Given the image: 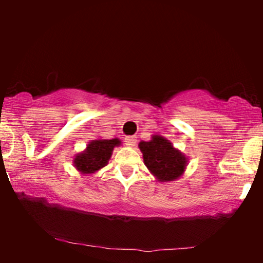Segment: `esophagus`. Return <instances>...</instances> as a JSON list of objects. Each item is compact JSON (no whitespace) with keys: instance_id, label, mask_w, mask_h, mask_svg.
<instances>
[{"instance_id":"obj_1","label":"esophagus","mask_w":263,"mask_h":263,"mask_svg":"<svg viewBox=\"0 0 263 263\" xmlns=\"http://www.w3.org/2000/svg\"><path fill=\"white\" fill-rule=\"evenodd\" d=\"M124 142L125 145L129 147H134L136 145V138L135 136H127V138L124 139Z\"/></svg>"}]
</instances>
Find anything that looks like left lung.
<instances>
[{
	"instance_id": "obj_1",
	"label": "left lung",
	"mask_w": 263,
	"mask_h": 263,
	"mask_svg": "<svg viewBox=\"0 0 263 263\" xmlns=\"http://www.w3.org/2000/svg\"><path fill=\"white\" fill-rule=\"evenodd\" d=\"M143 163L158 182H171L184 175L188 157L161 135H152L149 141H140Z\"/></svg>"
}]
</instances>
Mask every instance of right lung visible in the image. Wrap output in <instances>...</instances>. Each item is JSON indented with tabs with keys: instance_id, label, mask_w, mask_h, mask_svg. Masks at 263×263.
I'll list each match as a JSON object with an SVG mask.
<instances>
[{
	"instance_id": "1",
	"label": "right lung",
	"mask_w": 263,
	"mask_h": 263,
	"mask_svg": "<svg viewBox=\"0 0 263 263\" xmlns=\"http://www.w3.org/2000/svg\"><path fill=\"white\" fill-rule=\"evenodd\" d=\"M122 145L120 139H96L86 148L75 154L73 165L82 175H93L109 164L115 147Z\"/></svg>"
}]
</instances>
